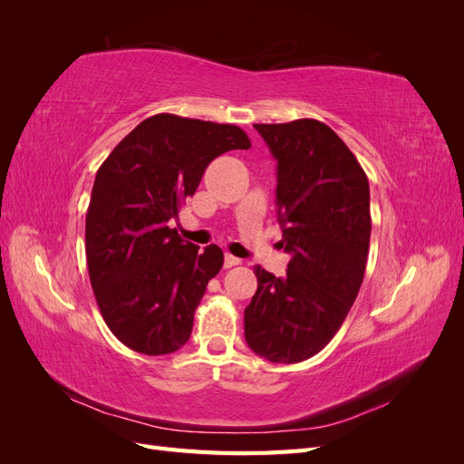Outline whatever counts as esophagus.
<instances>
[{
    "label": "esophagus",
    "mask_w": 464,
    "mask_h": 464,
    "mask_svg": "<svg viewBox=\"0 0 464 464\" xmlns=\"http://www.w3.org/2000/svg\"><path fill=\"white\" fill-rule=\"evenodd\" d=\"M240 263H242V259H237V257L230 256V254H227V256H224V269H232V266H236V265H240Z\"/></svg>",
    "instance_id": "34e87169"
}]
</instances>
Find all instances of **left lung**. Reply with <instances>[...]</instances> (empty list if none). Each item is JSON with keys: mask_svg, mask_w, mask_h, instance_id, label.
<instances>
[{"mask_svg": "<svg viewBox=\"0 0 464 464\" xmlns=\"http://www.w3.org/2000/svg\"><path fill=\"white\" fill-rule=\"evenodd\" d=\"M276 164L280 246L286 276L257 265V292L244 312L246 343L261 358H312L341 329L366 273L370 184L360 162L317 120L256 123Z\"/></svg>", "mask_w": 464, "mask_h": 464, "instance_id": "obj_1", "label": "left lung"}]
</instances>
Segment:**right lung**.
<instances>
[{
    "label": "right lung",
    "mask_w": 464,
    "mask_h": 464,
    "mask_svg": "<svg viewBox=\"0 0 464 464\" xmlns=\"http://www.w3.org/2000/svg\"><path fill=\"white\" fill-rule=\"evenodd\" d=\"M237 125L157 114L125 135L98 168L85 247L94 298L108 329L147 356L184 346L222 249L199 251L168 220L222 152L249 149Z\"/></svg>",
    "instance_id": "1"
}]
</instances>
